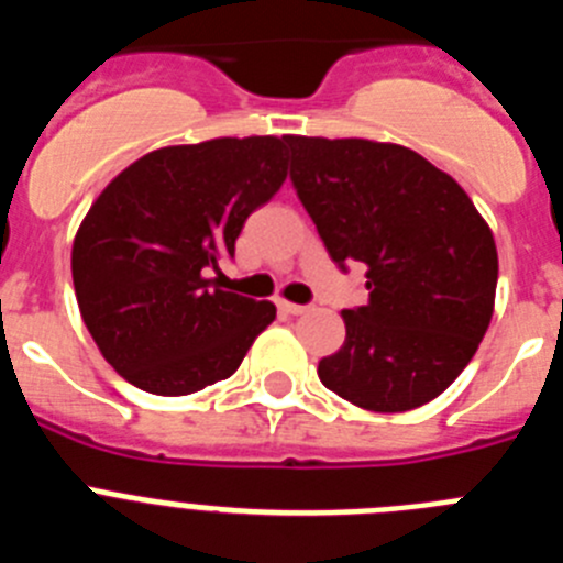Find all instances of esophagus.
I'll list each match as a JSON object with an SVG mask.
<instances>
[{
	"label": "esophagus",
	"instance_id": "1",
	"mask_svg": "<svg viewBox=\"0 0 563 563\" xmlns=\"http://www.w3.org/2000/svg\"><path fill=\"white\" fill-rule=\"evenodd\" d=\"M276 305H278V310L287 312V316H305L307 312L305 305H292V301H285V298H278Z\"/></svg>",
	"mask_w": 563,
	"mask_h": 563
}]
</instances>
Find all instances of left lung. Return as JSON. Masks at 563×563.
I'll use <instances>...</instances> for the list:
<instances>
[{
  "label": "left lung",
  "instance_id": "1",
  "mask_svg": "<svg viewBox=\"0 0 563 563\" xmlns=\"http://www.w3.org/2000/svg\"><path fill=\"white\" fill-rule=\"evenodd\" d=\"M292 186L335 265L363 262L369 301L318 363L327 389L377 415L420 409L460 377L494 318V233L422 154L366 137L287 134Z\"/></svg>",
  "mask_w": 563,
  "mask_h": 563
}]
</instances>
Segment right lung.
<instances>
[{
    "label": "right lung",
    "mask_w": 563,
    "mask_h": 563,
    "mask_svg": "<svg viewBox=\"0 0 563 563\" xmlns=\"http://www.w3.org/2000/svg\"><path fill=\"white\" fill-rule=\"evenodd\" d=\"M285 180L287 137L253 134L154 148L98 194L73 242V285L123 380L180 397L239 369L276 307L220 290L208 273Z\"/></svg>",
    "instance_id": "add662e5"
}]
</instances>
